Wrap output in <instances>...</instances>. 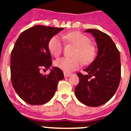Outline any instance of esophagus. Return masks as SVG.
Listing matches in <instances>:
<instances>
[{"instance_id": "34e87169", "label": "esophagus", "mask_w": 131, "mask_h": 131, "mask_svg": "<svg viewBox=\"0 0 131 131\" xmlns=\"http://www.w3.org/2000/svg\"><path fill=\"white\" fill-rule=\"evenodd\" d=\"M63 73H64V77H70L71 75H72V74L70 73H68V72H64Z\"/></svg>"}]
</instances>
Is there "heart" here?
<instances>
[{"instance_id":"b5f03b06","label":"heart","mask_w":131,"mask_h":131,"mask_svg":"<svg viewBox=\"0 0 131 131\" xmlns=\"http://www.w3.org/2000/svg\"><path fill=\"white\" fill-rule=\"evenodd\" d=\"M63 39L69 43L77 47L74 52L73 58H62L54 62V65L65 72L76 70L84 64H89L93 62L96 57L95 48L91 45V40L78 31H73L63 35ZM63 40L59 36H54L48 42V50L55 58L59 57L62 54Z\"/></svg>"}]
</instances>
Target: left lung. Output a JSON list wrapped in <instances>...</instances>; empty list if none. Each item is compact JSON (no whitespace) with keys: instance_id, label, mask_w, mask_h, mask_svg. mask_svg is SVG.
Masks as SVG:
<instances>
[{"instance_id":"left-lung-1","label":"left lung","mask_w":131,"mask_h":131,"mask_svg":"<svg viewBox=\"0 0 131 131\" xmlns=\"http://www.w3.org/2000/svg\"><path fill=\"white\" fill-rule=\"evenodd\" d=\"M95 38L98 54L84 71L77 73L79 83L75 89L77 98L84 105L98 107L104 104L115 94L121 79L120 53L109 35L102 31L89 29Z\"/></svg>"}]
</instances>
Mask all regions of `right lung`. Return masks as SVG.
I'll return each instance as SVG.
<instances>
[{
	"label": "right lung",
	"mask_w": 131,
	"mask_h": 131,
	"mask_svg": "<svg viewBox=\"0 0 131 131\" xmlns=\"http://www.w3.org/2000/svg\"><path fill=\"white\" fill-rule=\"evenodd\" d=\"M63 28L35 25L21 33L11 52L12 84L16 93L29 104L41 105L48 102L55 94L63 71L53 67L48 75L40 69L52 65L48 42ZM45 69V70H46Z\"/></svg>",
	"instance_id": "obj_1"
}]
</instances>
